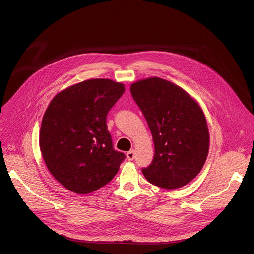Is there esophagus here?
<instances>
[{"label": "esophagus", "mask_w": 254, "mask_h": 254, "mask_svg": "<svg viewBox=\"0 0 254 254\" xmlns=\"http://www.w3.org/2000/svg\"><path fill=\"white\" fill-rule=\"evenodd\" d=\"M134 157H135V151H134V150H130L129 152L127 153V160L132 161V160L134 159Z\"/></svg>", "instance_id": "esophagus-1"}]
</instances>
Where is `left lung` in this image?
Returning a JSON list of instances; mask_svg holds the SVG:
<instances>
[{"label": "left lung", "mask_w": 254, "mask_h": 254, "mask_svg": "<svg viewBox=\"0 0 254 254\" xmlns=\"http://www.w3.org/2000/svg\"><path fill=\"white\" fill-rule=\"evenodd\" d=\"M130 93L152 131L155 157L142 169L150 183L177 189L202 170L209 152L207 121L198 101L186 90L160 77L140 79Z\"/></svg>", "instance_id": "1"}]
</instances>
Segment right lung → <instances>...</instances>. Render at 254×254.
I'll list each match as a JSON object with an SVG mask.
<instances>
[{"label": "right lung", "mask_w": 254, "mask_h": 254, "mask_svg": "<svg viewBox=\"0 0 254 254\" xmlns=\"http://www.w3.org/2000/svg\"><path fill=\"white\" fill-rule=\"evenodd\" d=\"M125 92V85L94 78L68 86L50 101L43 116L39 146L58 182L76 194L103 187L126 158L114 150L106 116Z\"/></svg>", "instance_id": "1"}]
</instances>
